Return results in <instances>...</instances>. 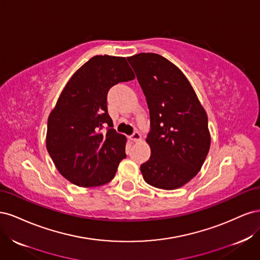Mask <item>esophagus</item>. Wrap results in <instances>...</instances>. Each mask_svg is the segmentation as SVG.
<instances>
[{"instance_id": "34e87169", "label": "esophagus", "mask_w": 260, "mask_h": 260, "mask_svg": "<svg viewBox=\"0 0 260 260\" xmlns=\"http://www.w3.org/2000/svg\"><path fill=\"white\" fill-rule=\"evenodd\" d=\"M142 136H141L139 132H135L133 135L130 136V140L133 141V142H139V141H142Z\"/></svg>"}]
</instances>
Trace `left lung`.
Listing matches in <instances>:
<instances>
[{
  "label": "left lung",
  "mask_w": 260,
  "mask_h": 260,
  "mask_svg": "<svg viewBox=\"0 0 260 260\" xmlns=\"http://www.w3.org/2000/svg\"><path fill=\"white\" fill-rule=\"evenodd\" d=\"M143 90L151 131V157L141 165L149 185L175 190L201 170L210 147L208 118L183 73L158 54L127 57Z\"/></svg>",
  "instance_id": "1"
}]
</instances>
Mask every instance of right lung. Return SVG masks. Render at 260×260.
<instances>
[{"label":"right lung","mask_w":260,"mask_h":260,"mask_svg":"<svg viewBox=\"0 0 260 260\" xmlns=\"http://www.w3.org/2000/svg\"><path fill=\"white\" fill-rule=\"evenodd\" d=\"M135 78L124 57L96 55L77 70L60 93L49 116L46 148L59 174L72 183L92 187L115 177L125 158L127 139L113 129L107 93Z\"/></svg>","instance_id":"right-lung-1"}]
</instances>
